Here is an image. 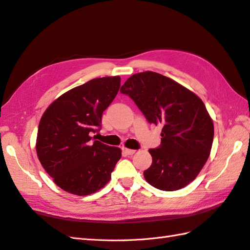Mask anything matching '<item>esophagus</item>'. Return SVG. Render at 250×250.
Instances as JSON below:
<instances>
[{
  "label": "esophagus",
  "instance_id": "esophagus-1",
  "mask_svg": "<svg viewBox=\"0 0 250 250\" xmlns=\"http://www.w3.org/2000/svg\"><path fill=\"white\" fill-rule=\"evenodd\" d=\"M135 151H136V150H134V149H129V148H125V147L122 148V152L125 153V155H128V156L133 155V153H135Z\"/></svg>",
  "mask_w": 250,
  "mask_h": 250
}]
</instances>
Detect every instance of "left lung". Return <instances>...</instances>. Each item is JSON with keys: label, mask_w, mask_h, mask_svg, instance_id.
<instances>
[{"label": "left lung", "mask_w": 250, "mask_h": 250, "mask_svg": "<svg viewBox=\"0 0 250 250\" xmlns=\"http://www.w3.org/2000/svg\"><path fill=\"white\" fill-rule=\"evenodd\" d=\"M147 120L161 125V146L149 149L152 163L146 182L163 191L179 190L198 176L210 155L213 119L198 95L161 74L146 71L126 79L120 89Z\"/></svg>", "instance_id": "1"}]
</instances>
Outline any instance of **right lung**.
<instances>
[{
    "label": "right lung",
    "mask_w": 250,
    "mask_h": 250,
    "mask_svg": "<svg viewBox=\"0 0 250 250\" xmlns=\"http://www.w3.org/2000/svg\"><path fill=\"white\" fill-rule=\"evenodd\" d=\"M119 88V76L91 79L60 95L42 116L37 158L54 183L68 193H94L111 178L121 149L92 142L91 132H97Z\"/></svg>",
    "instance_id": "1"
}]
</instances>
